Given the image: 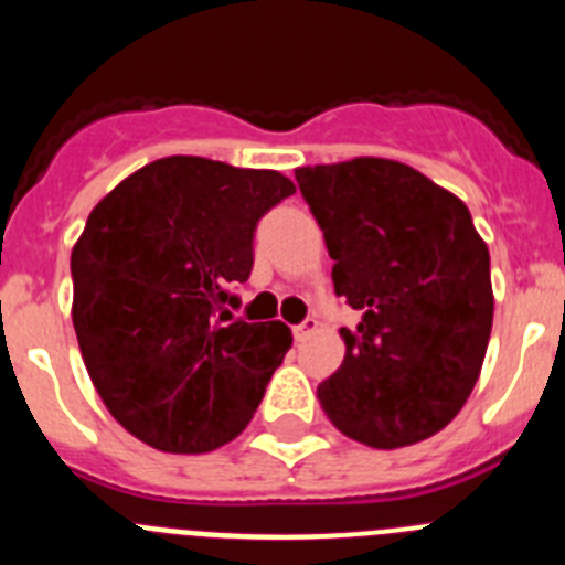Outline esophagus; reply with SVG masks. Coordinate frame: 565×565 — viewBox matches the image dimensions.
I'll use <instances>...</instances> for the list:
<instances>
[{"instance_id": "1", "label": "esophagus", "mask_w": 565, "mask_h": 565, "mask_svg": "<svg viewBox=\"0 0 565 565\" xmlns=\"http://www.w3.org/2000/svg\"><path fill=\"white\" fill-rule=\"evenodd\" d=\"M317 319L313 317H308V319H302V322H299V326H294V339H297V342H306L308 337H311L313 331H317Z\"/></svg>"}]
</instances>
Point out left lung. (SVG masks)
<instances>
[{
    "label": "left lung",
    "instance_id": "obj_1",
    "mask_svg": "<svg viewBox=\"0 0 565 565\" xmlns=\"http://www.w3.org/2000/svg\"><path fill=\"white\" fill-rule=\"evenodd\" d=\"M326 234L333 291L359 311L319 384L337 430L393 450L444 430L481 373L492 331L489 252L469 209L413 167L353 158L297 169Z\"/></svg>",
    "mask_w": 565,
    "mask_h": 565
}]
</instances>
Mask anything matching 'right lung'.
I'll use <instances>...</instances> for the list:
<instances>
[{"mask_svg":"<svg viewBox=\"0 0 565 565\" xmlns=\"http://www.w3.org/2000/svg\"><path fill=\"white\" fill-rule=\"evenodd\" d=\"M288 194L271 169L172 154L89 212L70 257L78 348L115 422L154 450L239 436L291 348L277 319L232 317L259 217Z\"/></svg>","mask_w":565,"mask_h":565,"instance_id":"obj_1","label":"right lung"}]
</instances>
